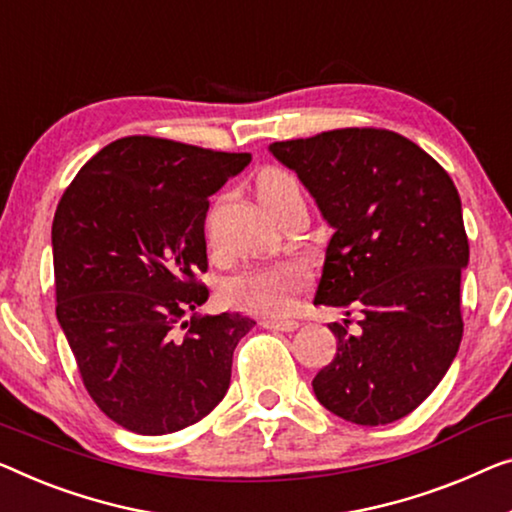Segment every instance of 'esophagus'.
Masks as SVG:
<instances>
[{
    "label": "esophagus",
    "mask_w": 512,
    "mask_h": 512,
    "mask_svg": "<svg viewBox=\"0 0 512 512\" xmlns=\"http://www.w3.org/2000/svg\"><path fill=\"white\" fill-rule=\"evenodd\" d=\"M262 326H264V329H269V331L289 333V331L299 329V322H294V319H264Z\"/></svg>",
    "instance_id": "1"
}]
</instances>
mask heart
Instances as JSON below:
<instances>
[{
  "mask_svg": "<svg viewBox=\"0 0 512 512\" xmlns=\"http://www.w3.org/2000/svg\"><path fill=\"white\" fill-rule=\"evenodd\" d=\"M257 197L273 216L299 200L301 190L287 172L278 167H266L257 174ZM308 276L296 264H266L248 266L220 285V299L234 310L253 312L262 317H282L292 310L296 294L303 292Z\"/></svg>",
  "mask_w": 512,
  "mask_h": 512,
  "instance_id": "obj_1",
  "label": "heart"
}]
</instances>
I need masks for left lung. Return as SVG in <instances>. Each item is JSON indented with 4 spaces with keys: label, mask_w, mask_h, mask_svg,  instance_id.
I'll return each mask as SVG.
<instances>
[{
    "label": "left lung",
    "mask_w": 512,
    "mask_h": 512,
    "mask_svg": "<svg viewBox=\"0 0 512 512\" xmlns=\"http://www.w3.org/2000/svg\"><path fill=\"white\" fill-rule=\"evenodd\" d=\"M333 227L315 305L361 312L331 324L333 361L317 400L356 425L400 421L430 395L460 349L462 202L448 172L386 128H335L273 142Z\"/></svg>",
    "instance_id": "8db88e82"
}]
</instances>
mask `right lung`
<instances>
[{
    "instance_id": "obj_1",
    "label": "right lung",
    "mask_w": 512,
    "mask_h": 512,
    "mask_svg": "<svg viewBox=\"0 0 512 512\" xmlns=\"http://www.w3.org/2000/svg\"><path fill=\"white\" fill-rule=\"evenodd\" d=\"M248 163L250 154L128 135L89 158L61 195L57 319L91 400L126 430L179 432L230 388L234 349L255 322L197 315L209 299L197 276L209 269V195Z\"/></svg>"
}]
</instances>
